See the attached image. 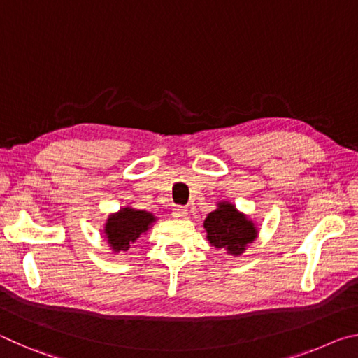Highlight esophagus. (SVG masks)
<instances>
[{
	"instance_id": "34e87169",
	"label": "esophagus",
	"mask_w": 358,
	"mask_h": 358,
	"mask_svg": "<svg viewBox=\"0 0 358 358\" xmlns=\"http://www.w3.org/2000/svg\"><path fill=\"white\" fill-rule=\"evenodd\" d=\"M173 217H186L187 216V210L185 207H175L172 210Z\"/></svg>"
}]
</instances>
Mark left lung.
Here are the masks:
<instances>
[{
    "label": "left lung",
    "mask_w": 358,
    "mask_h": 358,
    "mask_svg": "<svg viewBox=\"0 0 358 358\" xmlns=\"http://www.w3.org/2000/svg\"><path fill=\"white\" fill-rule=\"evenodd\" d=\"M203 227L211 245L235 256L243 252L246 245L252 243L257 237V229L254 227L252 221L229 202L217 203V208L205 217Z\"/></svg>",
    "instance_id": "left-lung-1"
}]
</instances>
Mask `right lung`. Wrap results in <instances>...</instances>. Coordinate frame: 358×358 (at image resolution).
I'll use <instances>...</instances> for the list:
<instances>
[{
    "mask_svg": "<svg viewBox=\"0 0 358 358\" xmlns=\"http://www.w3.org/2000/svg\"><path fill=\"white\" fill-rule=\"evenodd\" d=\"M156 221V217L143 210L121 208L118 213L112 215L106 224V238L115 252L128 251L131 243L147 232L148 227Z\"/></svg>",
    "mask_w": 358,
    "mask_h": 358,
    "instance_id": "right-lung-1",
    "label": "right lung"
}]
</instances>
